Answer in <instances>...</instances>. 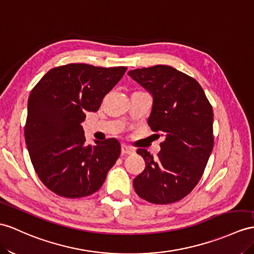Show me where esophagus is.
<instances>
[{"label":"esophagus","mask_w":254,"mask_h":254,"mask_svg":"<svg viewBox=\"0 0 254 254\" xmlns=\"http://www.w3.org/2000/svg\"><path fill=\"white\" fill-rule=\"evenodd\" d=\"M134 152L135 151L133 150L132 147L125 145V144L122 145V154H123V155H132V154H134Z\"/></svg>","instance_id":"esophagus-1"}]
</instances>
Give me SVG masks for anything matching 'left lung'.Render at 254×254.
Here are the masks:
<instances>
[{"instance_id": "1", "label": "left lung", "mask_w": 254, "mask_h": 254, "mask_svg": "<svg viewBox=\"0 0 254 254\" xmlns=\"http://www.w3.org/2000/svg\"><path fill=\"white\" fill-rule=\"evenodd\" d=\"M128 75L152 94L148 126L165 135L157 157L138 148L145 168L134 178L135 193L156 205L181 200L199 182L212 151L211 104L195 78L172 66L142 67Z\"/></svg>"}]
</instances>
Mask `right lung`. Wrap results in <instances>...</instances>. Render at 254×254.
Wrapping results in <instances>:
<instances>
[{
    "label": "right lung",
    "instance_id": "obj_1",
    "mask_svg": "<svg viewBox=\"0 0 254 254\" xmlns=\"http://www.w3.org/2000/svg\"><path fill=\"white\" fill-rule=\"evenodd\" d=\"M126 66L69 64L49 70L28 100L24 139L36 175L65 198L94 194L121 154L116 139L86 144L82 124L120 82Z\"/></svg>",
    "mask_w": 254,
    "mask_h": 254
}]
</instances>
